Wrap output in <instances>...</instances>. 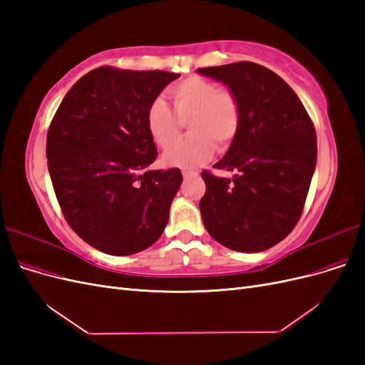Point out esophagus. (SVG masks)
Wrapping results in <instances>:
<instances>
[{"label":"esophagus","instance_id":"obj_1","mask_svg":"<svg viewBox=\"0 0 365 365\" xmlns=\"http://www.w3.org/2000/svg\"><path fill=\"white\" fill-rule=\"evenodd\" d=\"M182 176L187 180V178H195V176H197V172H192V170H182Z\"/></svg>","mask_w":365,"mask_h":365}]
</instances>
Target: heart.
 Returning a JSON list of instances; mask_svg holds the SVG:
<instances>
[{
	"mask_svg": "<svg viewBox=\"0 0 365 365\" xmlns=\"http://www.w3.org/2000/svg\"><path fill=\"white\" fill-rule=\"evenodd\" d=\"M173 111L163 98L149 105L146 125L160 148H168L190 121L192 134L163 153V163L173 168H197L213 157L216 146L227 150L235 141L242 120L237 94L201 76H190L170 86Z\"/></svg>",
	"mask_w": 365,
	"mask_h": 365,
	"instance_id": "obj_1",
	"label": "heart"
}]
</instances>
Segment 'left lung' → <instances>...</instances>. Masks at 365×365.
I'll list each match as a JSON object with an SVG mask.
<instances>
[{
	"label": "left lung",
	"mask_w": 365,
	"mask_h": 365,
	"mask_svg": "<svg viewBox=\"0 0 365 365\" xmlns=\"http://www.w3.org/2000/svg\"><path fill=\"white\" fill-rule=\"evenodd\" d=\"M233 90L242 120L235 141L202 172V222L220 245L240 252L264 251L288 236L303 213L317 164V134L300 98L280 76L254 62L197 68Z\"/></svg>",
	"instance_id": "left-lung-1"
}]
</instances>
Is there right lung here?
Wrapping results in <instances>:
<instances>
[{"label":"right lung","mask_w":365,"mask_h":365,"mask_svg":"<svg viewBox=\"0 0 365 365\" xmlns=\"http://www.w3.org/2000/svg\"><path fill=\"white\" fill-rule=\"evenodd\" d=\"M169 71L98 67L63 97L47 134L53 189L68 225L96 250L129 256L168 225L180 169L149 170L158 152L146 114Z\"/></svg>","instance_id":"right-lung-1"}]
</instances>
